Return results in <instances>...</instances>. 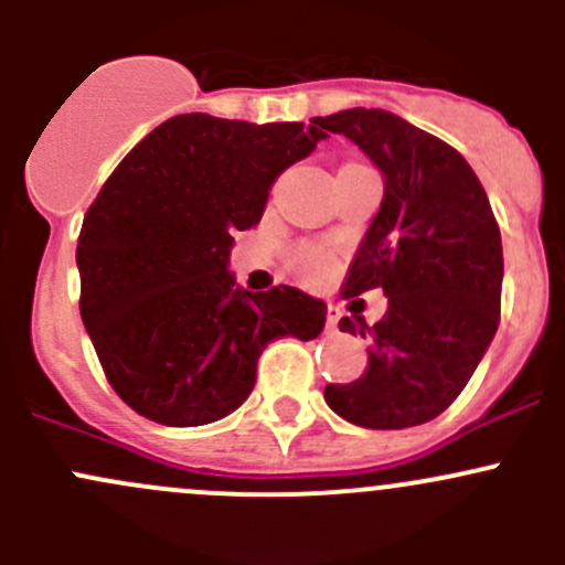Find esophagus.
<instances>
[{
    "instance_id": "esophagus-1",
    "label": "esophagus",
    "mask_w": 565,
    "mask_h": 565,
    "mask_svg": "<svg viewBox=\"0 0 565 565\" xmlns=\"http://www.w3.org/2000/svg\"><path fill=\"white\" fill-rule=\"evenodd\" d=\"M335 324H339V309L328 306V328L335 330Z\"/></svg>"
}]
</instances>
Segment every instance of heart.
<instances>
[{"label":"heart","mask_w":565,"mask_h":565,"mask_svg":"<svg viewBox=\"0 0 565 565\" xmlns=\"http://www.w3.org/2000/svg\"><path fill=\"white\" fill-rule=\"evenodd\" d=\"M292 265L295 270L303 273V276L319 278L324 270H328V254L311 246H300L292 250Z\"/></svg>","instance_id":"obj_1"}]
</instances>
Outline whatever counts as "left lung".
<instances>
[{"label": "left lung", "mask_w": 565, "mask_h": 565, "mask_svg": "<svg viewBox=\"0 0 565 565\" xmlns=\"http://www.w3.org/2000/svg\"><path fill=\"white\" fill-rule=\"evenodd\" d=\"M311 122L355 141L385 180L341 295L383 289L388 311L372 328L341 317L344 333L372 335L369 366L328 385L324 402L366 429L426 424L459 396L500 322L503 243L487 191L451 145L383 108Z\"/></svg>", "instance_id": "obj_1"}]
</instances>
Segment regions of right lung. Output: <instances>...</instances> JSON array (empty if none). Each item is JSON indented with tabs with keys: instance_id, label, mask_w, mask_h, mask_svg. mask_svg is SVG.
<instances>
[{
	"instance_id": "1",
	"label": "right lung",
	"mask_w": 565,
	"mask_h": 565,
	"mask_svg": "<svg viewBox=\"0 0 565 565\" xmlns=\"http://www.w3.org/2000/svg\"><path fill=\"white\" fill-rule=\"evenodd\" d=\"M324 130L177 114L100 188L76 246L82 319L117 396L163 426L241 407L273 339H317L324 303L295 287H235L230 250L276 177Z\"/></svg>"
}]
</instances>
